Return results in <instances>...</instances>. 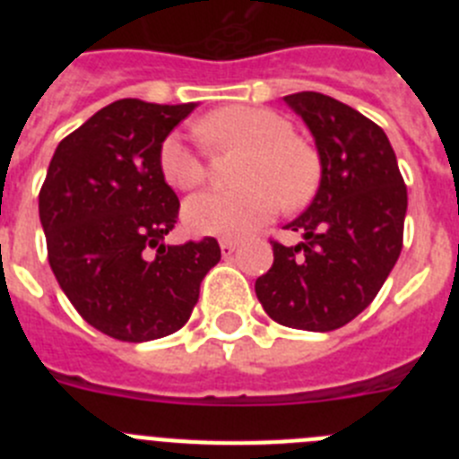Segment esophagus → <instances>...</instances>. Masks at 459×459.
I'll return each instance as SVG.
<instances>
[{
	"label": "esophagus",
	"mask_w": 459,
	"mask_h": 459,
	"mask_svg": "<svg viewBox=\"0 0 459 459\" xmlns=\"http://www.w3.org/2000/svg\"><path fill=\"white\" fill-rule=\"evenodd\" d=\"M237 248H238L237 241H230V238H222V241H221V253L225 255V257H227V255H232Z\"/></svg>",
	"instance_id": "esophagus-1"
}]
</instances>
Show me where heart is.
Segmentation results:
<instances>
[{
  "instance_id": "heart-1",
  "label": "heart",
  "mask_w": 459,
  "mask_h": 459,
  "mask_svg": "<svg viewBox=\"0 0 459 459\" xmlns=\"http://www.w3.org/2000/svg\"><path fill=\"white\" fill-rule=\"evenodd\" d=\"M197 133L213 147H246L238 163L237 190H206L184 206V222L202 237L241 238L269 222L282 204H306L319 181L317 153L296 140L291 124L278 112L250 105H230L200 121ZM165 181L190 190L204 181V163L184 135L172 133L158 152Z\"/></svg>"
}]
</instances>
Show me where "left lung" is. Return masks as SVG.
<instances>
[{
    "label": "left lung",
    "mask_w": 459,
    "mask_h": 459,
    "mask_svg": "<svg viewBox=\"0 0 459 459\" xmlns=\"http://www.w3.org/2000/svg\"><path fill=\"white\" fill-rule=\"evenodd\" d=\"M282 100L315 137L322 177L310 206L285 225L303 241H273V266L255 291L273 322L326 333L366 310L395 266L407 188L375 121L317 91Z\"/></svg>",
    "instance_id": "left-lung-1"
}]
</instances>
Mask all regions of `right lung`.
Returning <instances> with one entry per match:
<instances>
[{
	"mask_svg": "<svg viewBox=\"0 0 459 459\" xmlns=\"http://www.w3.org/2000/svg\"><path fill=\"white\" fill-rule=\"evenodd\" d=\"M195 103L121 99L64 137L39 195L48 259L73 307L100 333L147 342L179 331L221 262L216 238L169 246L179 197L158 152Z\"/></svg>",
	"mask_w": 459,
	"mask_h": 459,
	"instance_id": "right-lung-1",
	"label": "right lung"
}]
</instances>
